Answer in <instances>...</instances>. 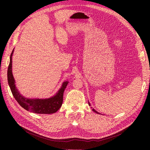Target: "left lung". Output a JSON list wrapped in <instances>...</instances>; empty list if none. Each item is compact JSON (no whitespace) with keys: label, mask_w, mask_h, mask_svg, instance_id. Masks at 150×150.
I'll list each match as a JSON object with an SVG mask.
<instances>
[{"label":"left lung","mask_w":150,"mask_h":150,"mask_svg":"<svg viewBox=\"0 0 150 150\" xmlns=\"http://www.w3.org/2000/svg\"><path fill=\"white\" fill-rule=\"evenodd\" d=\"M89 105H90V104H89ZM93 111L94 112H96V113H99V112H98V111H96V110H94V109H93Z\"/></svg>","instance_id":"8db88e82"}]
</instances>
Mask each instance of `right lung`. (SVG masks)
<instances>
[{"label":"right lung","instance_id":"add662e5","mask_svg":"<svg viewBox=\"0 0 150 150\" xmlns=\"http://www.w3.org/2000/svg\"><path fill=\"white\" fill-rule=\"evenodd\" d=\"M10 57V63L7 69V79L13 97L20 105L25 110L38 114H52L56 112L61 107L63 102V94L68 84L67 81L63 83L61 88L55 96L45 99H30L24 98L19 94L16 88L14 79L12 72V56Z\"/></svg>","mask_w":150,"mask_h":150}]
</instances>
